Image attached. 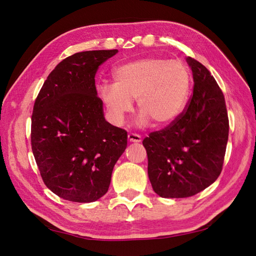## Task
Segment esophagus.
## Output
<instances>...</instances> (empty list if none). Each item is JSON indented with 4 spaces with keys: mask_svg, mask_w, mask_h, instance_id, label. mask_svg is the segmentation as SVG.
<instances>
[{
    "mask_svg": "<svg viewBox=\"0 0 256 256\" xmlns=\"http://www.w3.org/2000/svg\"><path fill=\"white\" fill-rule=\"evenodd\" d=\"M128 141L129 142H134V143H138L142 141V138L140 134H128Z\"/></svg>",
    "mask_w": 256,
    "mask_h": 256,
    "instance_id": "34e87169",
    "label": "esophagus"
}]
</instances>
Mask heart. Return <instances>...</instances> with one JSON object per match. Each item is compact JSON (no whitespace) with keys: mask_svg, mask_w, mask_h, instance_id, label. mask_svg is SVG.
Returning <instances> with one entry per match:
<instances>
[{"mask_svg":"<svg viewBox=\"0 0 256 256\" xmlns=\"http://www.w3.org/2000/svg\"><path fill=\"white\" fill-rule=\"evenodd\" d=\"M113 84L100 85L99 96L116 125H122L132 110V100L141 118L164 126L175 120L188 100L191 76L180 60L146 58L126 63L113 72Z\"/></svg>","mask_w":256,"mask_h":256,"instance_id":"obj_1","label":"heart"}]
</instances>
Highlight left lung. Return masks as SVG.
I'll use <instances>...</instances> for the list:
<instances>
[{
  "label": "left lung",
  "instance_id": "obj_1",
  "mask_svg": "<svg viewBox=\"0 0 256 256\" xmlns=\"http://www.w3.org/2000/svg\"><path fill=\"white\" fill-rule=\"evenodd\" d=\"M193 74V94L178 118L143 140L148 177L161 198L196 194L219 177L228 138L223 92L208 69L187 58Z\"/></svg>",
  "mask_w": 256,
  "mask_h": 256
}]
</instances>
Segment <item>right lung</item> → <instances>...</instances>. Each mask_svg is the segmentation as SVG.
I'll return each instance as SVG.
<instances>
[{
    "label": "right lung",
    "mask_w": 256,
    "mask_h": 256,
    "mask_svg": "<svg viewBox=\"0 0 256 256\" xmlns=\"http://www.w3.org/2000/svg\"><path fill=\"white\" fill-rule=\"evenodd\" d=\"M118 50L74 53L53 69L32 114L30 144L44 184L60 198L95 202L109 189L127 131L108 122L95 74Z\"/></svg>",
    "instance_id": "obj_1"
}]
</instances>
